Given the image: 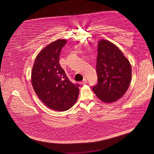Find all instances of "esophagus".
I'll list each match as a JSON object with an SVG mask.
<instances>
[{"mask_svg": "<svg viewBox=\"0 0 154 154\" xmlns=\"http://www.w3.org/2000/svg\"><path fill=\"white\" fill-rule=\"evenodd\" d=\"M87 79H86V78H84V79H83V81L81 82V84H82V85H85V84H87Z\"/></svg>", "mask_w": 154, "mask_h": 154, "instance_id": "1", "label": "esophagus"}]
</instances>
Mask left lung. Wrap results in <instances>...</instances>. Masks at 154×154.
Listing matches in <instances>:
<instances>
[{
	"label": "left lung",
	"instance_id": "obj_1",
	"mask_svg": "<svg viewBox=\"0 0 154 154\" xmlns=\"http://www.w3.org/2000/svg\"><path fill=\"white\" fill-rule=\"evenodd\" d=\"M97 52L98 82L92 89L102 102L112 103L128 90L131 81V66L120 49L108 40L98 42Z\"/></svg>",
	"mask_w": 154,
	"mask_h": 154
}]
</instances>
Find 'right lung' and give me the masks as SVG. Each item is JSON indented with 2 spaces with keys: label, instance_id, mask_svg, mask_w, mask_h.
Here are the masks:
<instances>
[{
  "label": "right lung",
  "instance_id": "add662e5",
  "mask_svg": "<svg viewBox=\"0 0 154 154\" xmlns=\"http://www.w3.org/2000/svg\"><path fill=\"white\" fill-rule=\"evenodd\" d=\"M67 43L58 39L45 47L37 55L31 72V82L38 98L57 111L69 109L79 96V85L73 84L59 64L62 48Z\"/></svg>",
  "mask_w": 154,
  "mask_h": 154
}]
</instances>
